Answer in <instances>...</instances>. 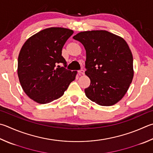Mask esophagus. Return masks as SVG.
Returning a JSON list of instances; mask_svg holds the SVG:
<instances>
[{"label":"esophagus","instance_id":"obj_1","mask_svg":"<svg viewBox=\"0 0 153 153\" xmlns=\"http://www.w3.org/2000/svg\"><path fill=\"white\" fill-rule=\"evenodd\" d=\"M84 69H81V70H79V71H78V74H79V75H84Z\"/></svg>","mask_w":153,"mask_h":153}]
</instances>
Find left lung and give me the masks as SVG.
<instances>
[{
    "label": "left lung",
    "instance_id": "obj_1",
    "mask_svg": "<svg viewBox=\"0 0 153 153\" xmlns=\"http://www.w3.org/2000/svg\"><path fill=\"white\" fill-rule=\"evenodd\" d=\"M86 51L85 74L90 85L85 89L87 98L100 105L118 102L132 83L133 57L123 38L107 30H88L73 37Z\"/></svg>",
    "mask_w": 153,
    "mask_h": 153
}]
</instances>
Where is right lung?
<instances>
[{
  "label": "right lung",
  "mask_w": 153,
  "mask_h": 153,
  "mask_svg": "<svg viewBox=\"0 0 153 153\" xmlns=\"http://www.w3.org/2000/svg\"><path fill=\"white\" fill-rule=\"evenodd\" d=\"M74 31L50 27L33 35L23 44L18 57L19 82L27 96L39 104L59 98L76 79V71L65 69L62 48ZM63 63L64 67L57 66Z\"/></svg>",
  "instance_id": "1"
}]
</instances>
